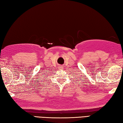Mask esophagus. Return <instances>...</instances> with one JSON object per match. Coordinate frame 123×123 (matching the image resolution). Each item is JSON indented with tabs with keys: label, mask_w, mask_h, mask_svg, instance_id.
Returning a JSON list of instances; mask_svg holds the SVG:
<instances>
[{
	"label": "esophagus",
	"mask_w": 123,
	"mask_h": 123,
	"mask_svg": "<svg viewBox=\"0 0 123 123\" xmlns=\"http://www.w3.org/2000/svg\"><path fill=\"white\" fill-rule=\"evenodd\" d=\"M63 66H62V65H60V66H59V69H62L63 68Z\"/></svg>",
	"instance_id": "obj_1"
}]
</instances>
